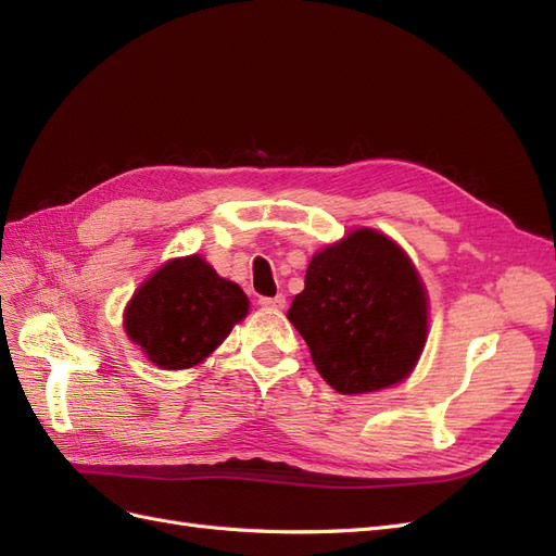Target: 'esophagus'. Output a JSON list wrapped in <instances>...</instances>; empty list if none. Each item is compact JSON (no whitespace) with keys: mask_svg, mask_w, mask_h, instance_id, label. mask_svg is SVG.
<instances>
[{"mask_svg":"<svg viewBox=\"0 0 556 556\" xmlns=\"http://www.w3.org/2000/svg\"><path fill=\"white\" fill-rule=\"evenodd\" d=\"M260 306L262 308H271V311H280L285 308V296L276 294V296H260Z\"/></svg>","mask_w":556,"mask_h":556,"instance_id":"esophagus-1","label":"esophagus"}]
</instances>
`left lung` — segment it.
I'll return each mask as SVG.
<instances>
[{
  "label": "left lung",
  "instance_id": "1",
  "mask_svg": "<svg viewBox=\"0 0 556 556\" xmlns=\"http://www.w3.org/2000/svg\"><path fill=\"white\" fill-rule=\"evenodd\" d=\"M290 323L336 392L366 394L406 378L427 341V294L415 266L374 229L317 252Z\"/></svg>",
  "mask_w": 556,
  "mask_h": 556
}]
</instances>
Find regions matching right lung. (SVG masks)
<instances>
[{"label":"right lung","instance_id":"1","mask_svg":"<svg viewBox=\"0 0 556 556\" xmlns=\"http://www.w3.org/2000/svg\"><path fill=\"white\" fill-rule=\"evenodd\" d=\"M245 313L239 285L192 255L164 264L134 292L125 329L150 362L176 371L204 362Z\"/></svg>","mask_w":556,"mask_h":556}]
</instances>
